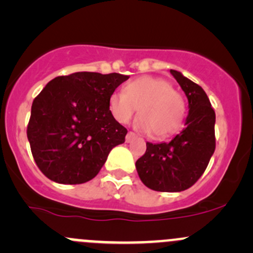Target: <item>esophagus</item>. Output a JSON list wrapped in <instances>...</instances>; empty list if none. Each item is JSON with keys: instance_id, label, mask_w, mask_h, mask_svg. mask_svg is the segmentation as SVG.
<instances>
[{"instance_id": "esophagus-1", "label": "esophagus", "mask_w": 253, "mask_h": 253, "mask_svg": "<svg viewBox=\"0 0 253 253\" xmlns=\"http://www.w3.org/2000/svg\"><path fill=\"white\" fill-rule=\"evenodd\" d=\"M136 138H137V136L133 133V132H128V133L126 134V142L127 143L132 142V141H133V139H136Z\"/></svg>"}]
</instances>
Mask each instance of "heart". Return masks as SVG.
Instances as JSON below:
<instances>
[{"label": "heart", "instance_id": "1", "mask_svg": "<svg viewBox=\"0 0 253 253\" xmlns=\"http://www.w3.org/2000/svg\"><path fill=\"white\" fill-rule=\"evenodd\" d=\"M109 108L120 124L129 122L138 109L136 126L142 131H152L158 138L175 133L185 117V103L172 84L167 79L150 76L129 82L125 86V93H112Z\"/></svg>", "mask_w": 253, "mask_h": 253}]
</instances>
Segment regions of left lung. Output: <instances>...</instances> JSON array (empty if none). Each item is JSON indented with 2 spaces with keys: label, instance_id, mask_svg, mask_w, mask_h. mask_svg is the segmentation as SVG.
<instances>
[{
  "label": "left lung",
  "instance_id": "left-lung-1",
  "mask_svg": "<svg viewBox=\"0 0 253 253\" xmlns=\"http://www.w3.org/2000/svg\"><path fill=\"white\" fill-rule=\"evenodd\" d=\"M170 73L188 100L185 128L168 143L147 142V150L136 162V169L150 190L181 192L202 176L215 150V112L198 84L175 70Z\"/></svg>",
  "mask_w": 253,
  "mask_h": 253
}]
</instances>
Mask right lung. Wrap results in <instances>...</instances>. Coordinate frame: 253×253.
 I'll return each mask as SVG.
<instances>
[{"instance_id": "add662e5", "label": "right lung", "mask_w": 253, "mask_h": 253, "mask_svg": "<svg viewBox=\"0 0 253 253\" xmlns=\"http://www.w3.org/2000/svg\"><path fill=\"white\" fill-rule=\"evenodd\" d=\"M128 78L76 72L53 78L40 91L33 101L27 136L46 177L78 185L98 175L112 148L127 134L112 116L109 98Z\"/></svg>"}]
</instances>
